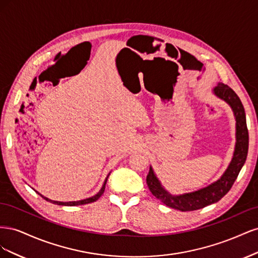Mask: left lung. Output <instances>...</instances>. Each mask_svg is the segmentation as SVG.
<instances>
[{
    "label": "left lung",
    "mask_w": 258,
    "mask_h": 258,
    "mask_svg": "<svg viewBox=\"0 0 258 258\" xmlns=\"http://www.w3.org/2000/svg\"><path fill=\"white\" fill-rule=\"evenodd\" d=\"M212 92L214 96L225 101L231 107L236 120L235 151H233L231 161L223 175L217 181L211 183L204 188L182 195L170 194L156 176L152 166L146 176L147 186L154 196L167 207L179 210L182 212L199 210L221 200L231 188L246 160L248 151V131L243 105H242L237 93L223 83H218Z\"/></svg>",
    "instance_id": "obj_1"
}]
</instances>
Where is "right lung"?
<instances>
[{
  "label": "right lung",
  "instance_id": "obj_1",
  "mask_svg": "<svg viewBox=\"0 0 258 258\" xmlns=\"http://www.w3.org/2000/svg\"><path fill=\"white\" fill-rule=\"evenodd\" d=\"M111 173V172H110ZM110 173L107 174V176H106V178H105V181H104V183H103V185H102V187H101V189L95 195V196H92V197H89V198H86V199H83V200H77V201H68V202H63V201H56V200H51V199H48L47 197H44L43 195H41L40 192H37L35 189V191L38 194V195H41V197L42 198H44L46 201H49V202H51V204H54V205H58V206H68V207H74V206H81V205H87V204H91V202H95V201H97L101 196H102V194L104 192V189H105V184H106V181H107V177H108V175H110Z\"/></svg>",
  "mask_w": 258,
  "mask_h": 258
}]
</instances>
